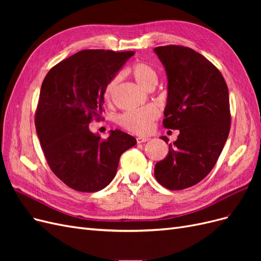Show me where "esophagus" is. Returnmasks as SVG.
<instances>
[{"mask_svg": "<svg viewBox=\"0 0 261 261\" xmlns=\"http://www.w3.org/2000/svg\"><path fill=\"white\" fill-rule=\"evenodd\" d=\"M150 138L149 137H137V143L138 144H143L146 143V141H149Z\"/></svg>", "mask_w": 261, "mask_h": 261, "instance_id": "34e87169", "label": "esophagus"}]
</instances>
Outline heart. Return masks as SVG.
Instances as JSON below:
<instances>
[{"mask_svg": "<svg viewBox=\"0 0 261 261\" xmlns=\"http://www.w3.org/2000/svg\"><path fill=\"white\" fill-rule=\"evenodd\" d=\"M130 73L136 83L146 90H148L151 86H155L158 82V75L153 67L144 62L135 63L130 68ZM120 81L121 75H116L106 86L105 99L107 102L112 101L117 84L120 83ZM158 116H159V112L154 107H147L121 114L117 118V122L125 129L134 134H138V135H143V134L150 132L152 122Z\"/></svg>", "mask_w": 261, "mask_h": 261, "instance_id": "heart-1", "label": "heart"}]
</instances>
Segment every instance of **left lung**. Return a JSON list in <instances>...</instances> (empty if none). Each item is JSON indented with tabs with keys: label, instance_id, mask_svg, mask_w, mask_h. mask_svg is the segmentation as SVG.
<instances>
[{
	"label": "left lung",
	"instance_id": "1",
	"mask_svg": "<svg viewBox=\"0 0 261 261\" xmlns=\"http://www.w3.org/2000/svg\"><path fill=\"white\" fill-rule=\"evenodd\" d=\"M153 51L168 77L163 126L179 129L168 155L155 163L154 176L179 191L206 177L222 152L231 127L228 89L219 69L193 49L165 45Z\"/></svg>",
	"mask_w": 261,
	"mask_h": 261
}]
</instances>
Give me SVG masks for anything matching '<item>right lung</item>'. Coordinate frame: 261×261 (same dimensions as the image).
I'll list each match as a JSON object with an SVG mask.
<instances>
[{
    "mask_svg": "<svg viewBox=\"0 0 261 261\" xmlns=\"http://www.w3.org/2000/svg\"><path fill=\"white\" fill-rule=\"evenodd\" d=\"M133 51L83 50L46 74L36 111V129L52 172L78 192L93 193L114 178L121 154L136 139L120 129L107 139L89 129L101 118L105 89Z\"/></svg>",
    "mask_w": 261,
    "mask_h": 261,
    "instance_id": "add662e5",
    "label": "right lung"
}]
</instances>
